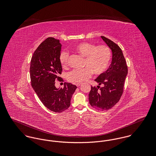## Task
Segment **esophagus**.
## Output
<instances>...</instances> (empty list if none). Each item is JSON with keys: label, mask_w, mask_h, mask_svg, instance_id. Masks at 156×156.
Returning a JSON list of instances; mask_svg holds the SVG:
<instances>
[{"label": "esophagus", "mask_w": 156, "mask_h": 156, "mask_svg": "<svg viewBox=\"0 0 156 156\" xmlns=\"http://www.w3.org/2000/svg\"><path fill=\"white\" fill-rule=\"evenodd\" d=\"M75 85H76V87H80L81 85V83H76Z\"/></svg>", "instance_id": "esophagus-1"}]
</instances>
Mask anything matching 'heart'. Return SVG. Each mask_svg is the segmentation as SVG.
Returning <instances> with one entry per match:
<instances>
[{"label": "heart", "mask_w": 156, "mask_h": 156, "mask_svg": "<svg viewBox=\"0 0 156 156\" xmlns=\"http://www.w3.org/2000/svg\"><path fill=\"white\" fill-rule=\"evenodd\" d=\"M80 55L85 57L84 68L74 69L68 74V80L73 83H81L91 77L92 73L95 75L104 73L110 64L111 52L110 48L105 45L96 46L90 42H82L74 48ZM69 54L63 51L59 55V62L66 68L68 65Z\"/></svg>", "instance_id": "heart-1"}]
</instances>
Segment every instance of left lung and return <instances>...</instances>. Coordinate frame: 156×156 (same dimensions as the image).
<instances>
[{"label":"left lung","mask_w":156,"mask_h":156,"mask_svg":"<svg viewBox=\"0 0 156 156\" xmlns=\"http://www.w3.org/2000/svg\"><path fill=\"white\" fill-rule=\"evenodd\" d=\"M101 37L112 51V61L108 69L95 80L98 85L97 88L91 86L89 102L94 108L104 111L111 108L119 101L128 68L121 49L109 39ZM101 84L104 85L103 87H99Z\"/></svg>","instance_id":"left-lung-1"}]
</instances>
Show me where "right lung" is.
<instances>
[{"mask_svg": "<svg viewBox=\"0 0 156 156\" xmlns=\"http://www.w3.org/2000/svg\"><path fill=\"white\" fill-rule=\"evenodd\" d=\"M62 45L59 39L49 37L34 52L30 61V76L32 87L43 104L49 110L61 112L71 105L76 86L65 83L64 88H56L55 81H62L59 75L62 69L59 62Z\"/></svg>", "mask_w": 156, "mask_h": 156, "instance_id": "1", "label": "right lung"}]
</instances>
